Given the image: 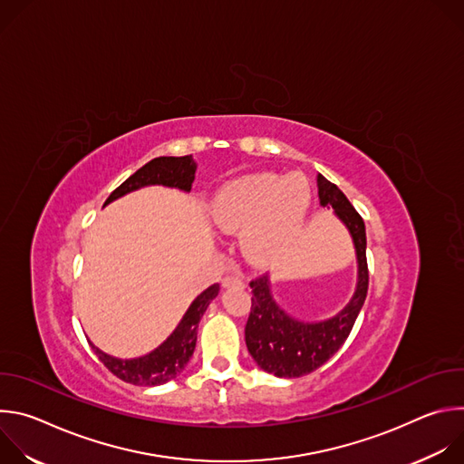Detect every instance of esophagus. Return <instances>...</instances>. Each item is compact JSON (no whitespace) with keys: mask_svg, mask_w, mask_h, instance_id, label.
Segmentation results:
<instances>
[{"mask_svg":"<svg viewBox=\"0 0 464 464\" xmlns=\"http://www.w3.org/2000/svg\"><path fill=\"white\" fill-rule=\"evenodd\" d=\"M222 286H224V288H231V286L244 288V283H242V279L237 277V276H227V277L222 279Z\"/></svg>","mask_w":464,"mask_h":464,"instance_id":"esophagus-1","label":"esophagus"}]
</instances>
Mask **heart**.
<instances>
[{
    "instance_id": "obj_1",
    "label": "heart",
    "mask_w": 464,
    "mask_h": 464,
    "mask_svg": "<svg viewBox=\"0 0 464 464\" xmlns=\"http://www.w3.org/2000/svg\"><path fill=\"white\" fill-rule=\"evenodd\" d=\"M312 208L306 178L256 172L224 185L211 202V222L226 235H242L244 255L270 266L303 233Z\"/></svg>"
}]
</instances>
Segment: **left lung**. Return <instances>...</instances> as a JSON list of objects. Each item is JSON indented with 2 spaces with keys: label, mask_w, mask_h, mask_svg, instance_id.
<instances>
[{
  "label": "left lung",
  "mask_w": 464,
  "mask_h": 464,
  "mask_svg": "<svg viewBox=\"0 0 464 464\" xmlns=\"http://www.w3.org/2000/svg\"><path fill=\"white\" fill-rule=\"evenodd\" d=\"M315 183L319 206L333 209L353 238L358 268L356 288L349 303L338 314L319 321H303L290 315L276 301L270 276L249 283L251 312L246 323V345L262 371L279 378L304 376L333 358L349 338L367 297L365 224L334 183H330L321 174L315 176Z\"/></svg>",
  "instance_id": "1"
}]
</instances>
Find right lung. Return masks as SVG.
<instances>
[{
    "label": "right lung",
    "instance_id": "right-lung-1",
    "mask_svg": "<svg viewBox=\"0 0 464 464\" xmlns=\"http://www.w3.org/2000/svg\"><path fill=\"white\" fill-rule=\"evenodd\" d=\"M196 161L192 156L183 158H156L141 167L138 172L131 174L124 183H121L104 202V206L119 200V198L140 190L143 187L163 185L169 188H178L181 192H188L196 174ZM220 286L211 285L200 295L188 304L187 312L176 324V328L167 336L163 343H160L154 351L136 356V358H117L111 356L99 347H95L90 340L93 353L99 360L122 382L134 383V385H161L167 383L181 374L187 367L194 347H196V330L202 315L218 295Z\"/></svg>",
    "mask_w": 464,
    "mask_h": 464
}]
</instances>
